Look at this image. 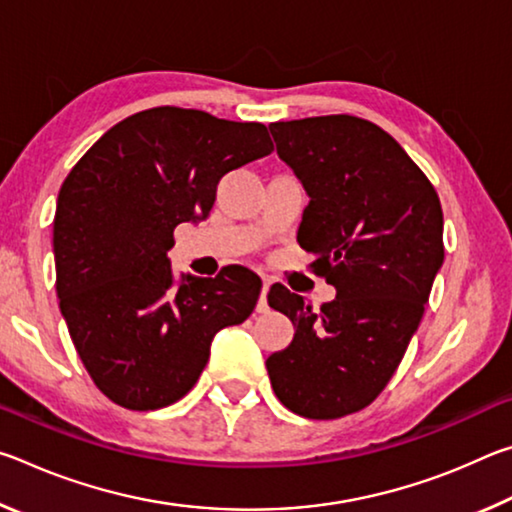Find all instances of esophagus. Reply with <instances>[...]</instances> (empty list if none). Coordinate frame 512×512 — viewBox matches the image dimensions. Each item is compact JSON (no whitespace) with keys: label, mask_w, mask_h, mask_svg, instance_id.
Returning <instances> with one entry per match:
<instances>
[{"label":"esophagus","mask_w":512,"mask_h":512,"mask_svg":"<svg viewBox=\"0 0 512 512\" xmlns=\"http://www.w3.org/2000/svg\"><path fill=\"white\" fill-rule=\"evenodd\" d=\"M268 287H271V282L264 280V284H262V296H259V300H257V311H259V314H266V311H268V302H266Z\"/></svg>","instance_id":"esophagus-1"}]
</instances>
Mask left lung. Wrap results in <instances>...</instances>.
<instances>
[{
  "label": "left lung",
  "instance_id": "8db88e82",
  "mask_svg": "<svg viewBox=\"0 0 512 512\" xmlns=\"http://www.w3.org/2000/svg\"><path fill=\"white\" fill-rule=\"evenodd\" d=\"M268 128L309 194L298 241L336 298L316 311L273 284L268 305L291 318L296 336L266 370L289 411L336 420L375 402L400 366L445 259L443 207L418 164L368 119L325 115Z\"/></svg>",
  "mask_w": 512,
  "mask_h": 512
}]
</instances>
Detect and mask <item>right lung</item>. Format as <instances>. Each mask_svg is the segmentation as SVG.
<instances>
[{
    "mask_svg": "<svg viewBox=\"0 0 512 512\" xmlns=\"http://www.w3.org/2000/svg\"><path fill=\"white\" fill-rule=\"evenodd\" d=\"M273 151L259 121L160 106L110 128L74 164L54 216L56 293L85 370L131 411L185 397L214 334L253 314L262 280L244 266L176 273V225L210 214L232 169Z\"/></svg>",
    "mask_w": 512,
    "mask_h": 512,
    "instance_id": "obj_1",
    "label": "right lung"
}]
</instances>
